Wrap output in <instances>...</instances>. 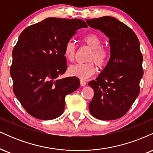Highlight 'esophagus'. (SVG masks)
Here are the masks:
<instances>
[{
	"label": "esophagus",
	"instance_id": "esophagus-1",
	"mask_svg": "<svg viewBox=\"0 0 153 153\" xmlns=\"http://www.w3.org/2000/svg\"><path fill=\"white\" fill-rule=\"evenodd\" d=\"M80 83L81 86H85V85H86V82H85L84 80H82V79H80Z\"/></svg>",
	"mask_w": 153,
	"mask_h": 153
}]
</instances>
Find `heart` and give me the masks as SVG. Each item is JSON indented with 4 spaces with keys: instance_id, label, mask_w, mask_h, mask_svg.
Instances as JSON below:
<instances>
[{
    "instance_id": "b5f03b06",
    "label": "heart",
    "mask_w": 153,
    "mask_h": 153,
    "mask_svg": "<svg viewBox=\"0 0 153 153\" xmlns=\"http://www.w3.org/2000/svg\"><path fill=\"white\" fill-rule=\"evenodd\" d=\"M82 42L88 47L92 49V52L88 56V60L92 61L87 63H78L71 65L68 68V73L71 76L81 79H87L96 73V66L102 67L106 64L108 57V51L106 47L101 46V39L97 34L90 33L83 36ZM77 52V46L73 41H68L64 49L65 57L69 61H73Z\"/></svg>"
}]
</instances>
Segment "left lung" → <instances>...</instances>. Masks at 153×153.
Wrapping results in <instances>:
<instances>
[{"label":"left lung","mask_w":153,"mask_h":153,"mask_svg":"<svg viewBox=\"0 0 153 153\" xmlns=\"http://www.w3.org/2000/svg\"><path fill=\"white\" fill-rule=\"evenodd\" d=\"M86 22L108 37L111 53L101 74L88 82L94 90L89 110L95 118L114 120L127 113L140 94L143 76L140 42L132 29L114 17L86 19Z\"/></svg>","instance_id":"obj_1"}]
</instances>
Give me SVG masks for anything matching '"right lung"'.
Listing matches in <instances>:
<instances>
[{
	"mask_svg": "<svg viewBox=\"0 0 153 153\" xmlns=\"http://www.w3.org/2000/svg\"><path fill=\"white\" fill-rule=\"evenodd\" d=\"M81 19L48 18L28 26L12 52L10 73L13 93L29 114L51 120L65 109V98L80 86L76 77L59 79L65 73V44L80 28Z\"/></svg>",
	"mask_w": 153,
	"mask_h": 153,
	"instance_id": "obj_1",
	"label": "right lung"
}]
</instances>
